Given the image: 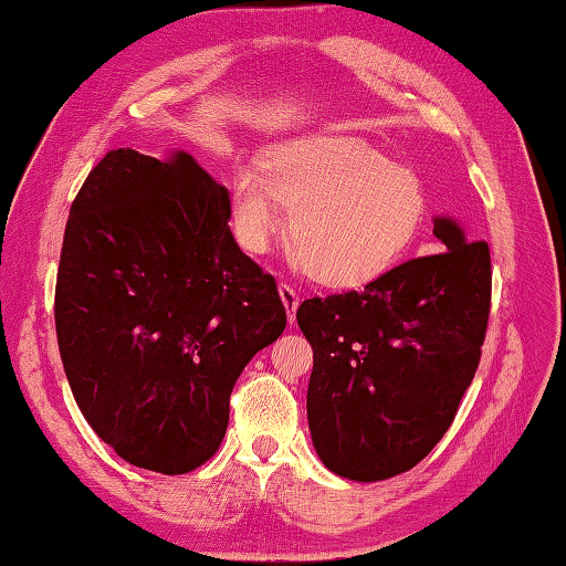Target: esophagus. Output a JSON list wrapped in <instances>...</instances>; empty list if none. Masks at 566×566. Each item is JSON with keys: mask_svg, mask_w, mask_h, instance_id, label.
<instances>
[{"mask_svg": "<svg viewBox=\"0 0 566 566\" xmlns=\"http://www.w3.org/2000/svg\"><path fill=\"white\" fill-rule=\"evenodd\" d=\"M279 293H281V301L285 305V311H287V319L295 323V311H297V303H301V297H297V293L287 283L279 285Z\"/></svg>", "mask_w": 566, "mask_h": 566, "instance_id": "1", "label": "esophagus"}]
</instances>
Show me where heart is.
Masks as SVG:
<instances>
[{
	"instance_id": "b5f03b06",
	"label": "heart",
	"mask_w": 566,
	"mask_h": 566,
	"mask_svg": "<svg viewBox=\"0 0 566 566\" xmlns=\"http://www.w3.org/2000/svg\"><path fill=\"white\" fill-rule=\"evenodd\" d=\"M291 211V255L317 283L355 287L389 271L426 217L421 179L352 140L301 143L275 153L265 175L241 169L231 185L237 239L263 253Z\"/></svg>"
}]
</instances>
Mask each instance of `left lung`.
Returning a JSON list of instances; mask_svg holds the SVG:
<instances>
[{
    "label": "left lung",
    "instance_id": "8db88e82",
    "mask_svg": "<svg viewBox=\"0 0 566 566\" xmlns=\"http://www.w3.org/2000/svg\"><path fill=\"white\" fill-rule=\"evenodd\" d=\"M446 251L403 261L365 285L307 297L297 325L313 347L307 423L329 471L384 481L443 439L475 377L488 329L490 251L451 219Z\"/></svg>",
    "mask_w": 566,
    "mask_h": 566
}]
</instances>
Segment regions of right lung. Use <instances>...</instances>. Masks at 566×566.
<instances>
[{"mask_svg": "<svg viewBox=\"0 0 566 566\" xmlns=\"http://www.w3.org/2000/svg\"><path fill=\"white\" fill-rule=\"evenodd\" d=\"M229 219V189L182 150H111L71 205L53 301L61 361L85 421L137 468L207 463L233 384L285 329L273 275Z\"/></svg>", "mask_w": 566, "mask_h": 566, "instance_id": "obj_1", "label": "right lung"}]
</instances>
